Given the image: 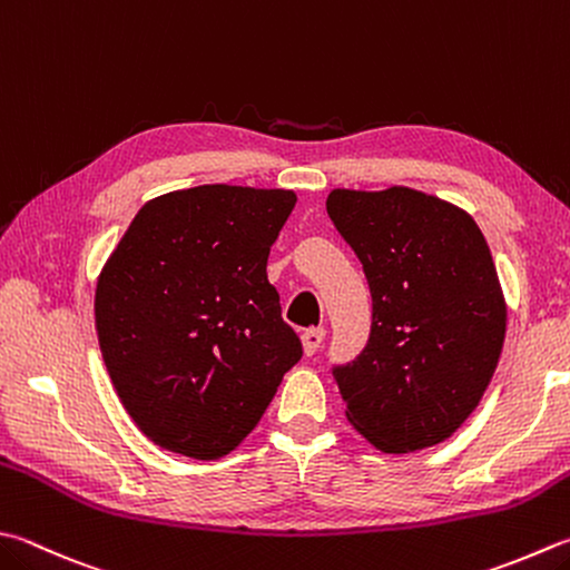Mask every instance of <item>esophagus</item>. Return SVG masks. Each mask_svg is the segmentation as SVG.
Returning <instances> with one entry per match:
<instances>
[{"mask_svg": "<svg viewBox=\"0 0 570 570\" xmlns=\"http://www.w3.org/2000/svg\"><path fill=\"white\" fill-rule=\"evenodd\" d=\"M322 340H325V327H309L303 332V347L305 354H315L322 345Z\"/></svg>", "mask_w": 570, "mask_h": 570, "instance_id": "1", "label": "esophagus"}]
</instances>
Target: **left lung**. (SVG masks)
Masks as SVG:
<instances>
[{
    "label": "left lung",
    "mask_w": 570,
    "mask_h": 570,
    "mask_svg": "<svg viewBox=\"0 0 570 570\" xmlns=\"http://www.w3.org/2000/svg\"><path fill=\"white\" fill-rule=\"evenodd\" d=\"M327 216L372 293L364 350L332 374L347 419L386 454L452 436L484 396L507 337V303L484 233L422 190L335 188Z\"/></svg>",
    "instance_id": "left-lung-1"
}]
</instances>
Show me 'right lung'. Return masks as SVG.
Listing matches in <instances>:
<instances>
[{"instance_id":"obj_1","label":"right lung","mask_w":570,"mask_h":570,"mask_svg":"<svg viewBox=\"0 0 570 570\" xmlns=\"http://www.w3.org/2000/svg\"><path fill=\"white\" fill-rule=\"evenodd\" d=\"M283 188L198 186L148 200L96 283V332L126 412L154 444L230 454L303 357L267 283L295 208Z\"/></svg>"}]
</instances>
